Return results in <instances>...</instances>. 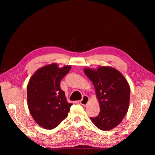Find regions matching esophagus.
Returning <instances> with one entry per match:
<instances>
[{"label": "esophagus", "instance_id": "esophagus-1", "mask_svg": "<svg viewBox=\"0 0 155 155\" xmlns=\"http://www.w3.org/2000/svg\"><path fill=\"white\" fill-rule=\"evenodd\" d=\"M88 101H89V98H88V97L87 96H84L83 97V99H82L80 101H79V103H80L81 105L85 106V105H87Z\"/></svg>", "mask_w": 155, "mask_h": 155}]
</instances>
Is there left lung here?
I'll return each instance as SVG.
<instances>
[{
  "label": "left lung",
  "mask_w": 155,
  "mask_h": 155,
  "mask_svg": "<svg viewBox=\"0 0 155 155\" xmlns=\"http://www.w3.org/2000/svg\"><path fill=\"white\" fill-rule=\"evenodd\" d=\"M83 71L93 83L100 107L99 114L91 120L100 130H111L121 122L128 111L129 83L122 74L112 67L85 68Z\"/></svg>",
  "instance_id": "obj_1"
}]
</instances>
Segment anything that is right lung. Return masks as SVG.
I'll return each mask as SVG.
<instances>
[{
	"label": "right lung",
	"mask_w": 155,
	"mask_h": 155,
	"mask_svg": "<svg viewBox=\"0 0 155 155\" xmlns=\"http://www.w3.org/2000/svg\"><path fill=\"white\" fill-rule=\"evenodd\" d=\"M71 69L51 63L39 68L27 85V101L35 122L45 129H53L67 118L72 104L67 101L60 83Z\"/></svg>",
	"instance_id": "add662e5"
}]
</instances>
